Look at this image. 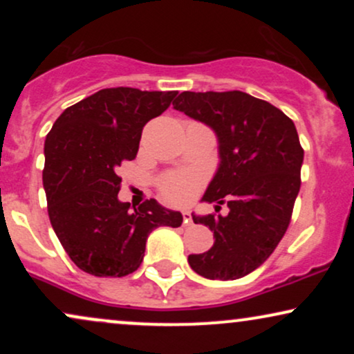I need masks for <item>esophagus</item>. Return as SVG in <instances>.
Wrapping results in <instances>:
<instances>
[{
    "label": "esophagus",
    "mask_w": 354,
    "mask_h": 354,
    "mask_svg": "<svg viewBox=\"0 0 354 354\" xmlns=\"http://www.w3.org/2000/svg\"><path fill=\"white\" fill-rule=\"evenodd\" d=\"M183 223L185 225H193V216H191L189 211H183Z\"/></svg>",
    "instance_id": "1"
}]
</instances>
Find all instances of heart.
I'll return each instance as SVG.
<instances>
[{"label": "heart", "mask_w": 354, "mask_h": 354, "mask_svg": "<svg viewBox=\"0 0 354 354\" xmlns=\"http://www.w3.org/2000/svg\"><path fill=\"white\" fill-rule=\"evenodd\" d=\"M201 185V176L196 173H169L163 176L160 189L163 196L174 205H186L194 198Z\"/></svg>", "instance_id": "obj_1"}]
</instances>
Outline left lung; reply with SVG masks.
Segmentation results:
<instances>
[{
    "mask_svg": "<svg viewBox=\"0 0 354 354\" xmlns=\"http://www.w3.org/2000/svg\"><path fill=\"white\" fill-rule=\"evenodd\" d=\"M173 108L218 136L219 166L203 201L230 213L191 214L213 231L214 245L188 263L208 279H238L270 258L291 221L304 151L281 109L243 91H183Z\"/></svg>",
    "mask_w": 354,
    "mask_h": 354,
    "instance_id": "left-lung-1",
    "label": "left lung"
}]
</instances>
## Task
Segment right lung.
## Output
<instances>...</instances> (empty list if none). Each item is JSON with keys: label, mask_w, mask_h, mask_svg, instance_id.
<instances>
[{"label": "right lung", "mask_w": 354, "mask_h": 354, "mask_svg": "<svg viewBox=\"0 0 354 354\" xmlns=\"http://www.w3.org/2000/svg\"><path fill=\"white\" fill-rule=\"evenodd\" d=\"M176 91L106 88L66 108L44 141L43 186L53 230L80 270L121 278L140 268L158 226H181L180 211L156 200L129 209L118 200V168L136 158L145 124Z\"/></svg>", "instance_id": "1"}]
</instances>
